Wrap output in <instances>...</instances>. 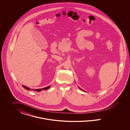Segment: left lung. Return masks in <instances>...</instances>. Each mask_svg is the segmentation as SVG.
I'll return each mask as SVG.
<instances>
[{"label":"left lung","mask_w":130,"mask_h":130,"mask_svg":"<svg viewBox=\"0 0 130 130\" xmlns=\"http://www.w3.org/2000/svg\"><path fill=\"white\" fill-rule=\"evenodd\" d=\"M79 88V89H80L81 90H82V91H83V90H82V89H80V88Z\"/></svg>","instance_id":"8db88e82"}]
</instances>
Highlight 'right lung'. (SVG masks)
I'll return each mask as SVG.
<instances>
[{
	"instance_id": "1",
	"label": "right lung",
	"mask_w": 130,
	"mask_h": 130,
	"mask_svg": "<svg viewBox=\"0 0 130 130\" xmlns=\"http://www.w3.org/2000/svg\"><path fill=\"white\" fill-rule=\"evenodd\" d=\"M23 87H24L25 89H26V90H31V89L29 88L28 87H27L25 86H23L22 85ZM51 87V85H50L49 86L47 87H45L43 89H31V90H34V91H37V92H40L42 90H46L47 89H48L49 88H50V87Z\"/></svg>"
}]
</instances>
